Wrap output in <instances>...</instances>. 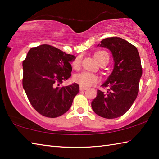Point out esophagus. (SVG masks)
Returning <instances> with one entry per match:
<instances>
[{"instance_id": "1", "label": "esophagus", "mask_w": 159, "mask_h": 159, "mask_svg": "<svg viewBox=\"0 0 159 159\" xmlns=\"http://www.w3.org/2000/svg\"><path fill=\"white\" fill-rule=\"evenodd\" d=\"M87 90V88L84 87V86H82V85L80 86V91H83V90Z\"/></svg>"}]
</instances>
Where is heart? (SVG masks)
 I'll use <instances>...</instances> for the list:
<instances>
[{"label":"heart","instance_id":"1","mask_svg":"<svg viewBox=\"0 0 159 159\" xmlns=\"http://www.w3.org/2000/svg\"><path fill=\"white\" fill-rule=\"evenodd\" d=\"M95 58L98 61V62L101 61L102 60L104 59H109L108 53L105 51L101 50L98 51L95 54ZM80 64V57H77L75 60L72 61V66L74 69H77L79 66ZM98 77L93 74L89 73V72H82L79 74L75 75L74 77V80L76 83H79V85L84 86V87H88V86H90L93 84H95L98 82Z\"/></svg>","mask_w":159,"mask_h":159}]
</instances>
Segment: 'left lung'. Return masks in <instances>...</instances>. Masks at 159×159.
Listing matches in <instances>:
<instances>
[{"mask_svg": "<svg viewBox=\"0 0 159 159\" xmlns=\"http://www.w3.org/2000/svg\"><path fill=\"white\" fill-rule=\"evenodd\" d=\"M99 45L111 50L114 68L102 85L109 90H98L91 106L99 116L111 119L125 114L135 100L142 74L141 60L136 47L121 38H107Z\"/></svg>", "mask_w": 159, "mask_h": 159, "instance_id": "8db88e82", "label": "left lung"}]
</instances>
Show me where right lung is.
Here are the masks:
<instances>
[{
  "instance_id": "1",
  "label": "right lung",
  "mask_w": 159,
  "mask_h": 159,
  "mask_svg": "<svg viewBox=\"0 0 159 159\" xmlns=\"http://www.w3.org/2000/svg\"><path fill=\"white\" fill-rule=\"evenodd\" d=\"M75 56L50 45L31 48L23 61L22 85L32 107L45 117L56 118L71 107L79 85L60 87L71 76Z\"/></svg>"
}]
</instances>
